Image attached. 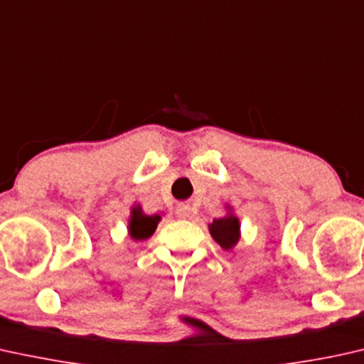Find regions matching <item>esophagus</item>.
Returning a JSON list of instances; mask_svg holds the SVG:
<instances>
[{"mask_svg": "<svg viewBox=\"0 0 364 364\" xmlns=\"http://www.w3.org/2000/svg\"><path fill=\"white\" fill-rule=\"evenodd\" d=\"M192 208L188 203H178L177 205V217L178 218H191Z\"/></svg>", "mask_w": 364, "mask_h": 364, "instance_id": "34e87169", "label": "esophagus"}]
</instances>
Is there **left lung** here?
I'll list each match as a JSON object with an SVG mask.
<instances>
[{"label":"left lung","mask_w":364,"mask_h":364,"mask_svg":"<svg viewBox=\"0 0 364 364\" xmlns=\"http://www.w3.org/2000/svg\"><path fill=\"white\" fill-rule=\"evenodd\" d=\"M225 217L215 218L208 225V231L212 238L223 247L225 251H233L241 238V223L235 215V210L230 203L225 205Z\"/></svg>","instance_id":"1"}]
</instances>
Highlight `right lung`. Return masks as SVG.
<instances>
[{"instance_id":"obj_1","label":"right lung","mask_w":364,"mask_h":364,"mask_svg":"<svg viewBox=\"0 0 364 364\" xmlns=\"http://www.w3.org/2000/svg\"><path fill=\"white\" fill-rule=\"evenodd\" d=\"M161 221V215H146L141 208V205H134L131 208V215L128 220V233L134 241H143L151 238L154 235Z\"/></svg>"}]
</instances>
